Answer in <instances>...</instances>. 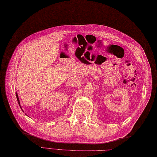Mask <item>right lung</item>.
<instances>
[{
  "mask_svg": "<svg viewBox=\"0 0 157 157\" xmlns=\"http://www.w3.org/2000/svg\"><path fill=\"white\" fill-rule=\"evenodd\" d=\"M16 98H17V102H18V104L20 106V108H21V106H20V100H19V98H18V96H17V94L16 93ZM22 109V108H21Z\"/></svg>",
  "mask_w": 157,
  "mask_h": 157,
  "instance_id": "1",
  "label": "right lung"
}]
</instances>
